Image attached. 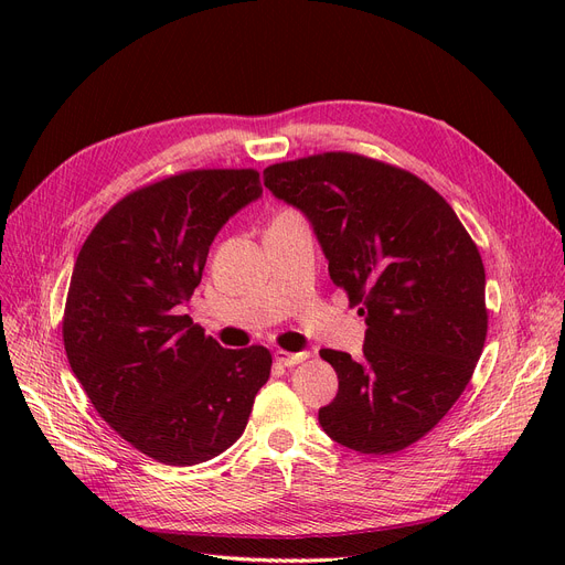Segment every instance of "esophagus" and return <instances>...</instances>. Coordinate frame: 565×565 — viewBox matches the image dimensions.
<instances>
[{
  "label": "esophagus",
  "mask_w": 565,
  "mask_h": 565,
  "mask_svg": "<svg viewBox=\"0 0 565 565\" xmlns=\"http://www.w3.org/2000/svg\"><path fill=\"white\" fill-rule=\"evenodd\" d=\"M305 360H309V352H286V350L275 352V362L281 366H295V364H302Z\"/></svg>",
  "instance_id": "obj_1"
}]
</instances>
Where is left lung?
Returning <instances> with one entry per match:
<instances>
[{"label":"left lung","mask_w":565,"mask_h":565,"mask_svg":"<svg viewBox=\"0 0 565 565\" xmlns=\"http://www.w3.org/2000/svg\"><path fill=\"white\" fill-rule=\"evenodd\" d=\"M263 185L309 220L330 277L366 318L362 360L322 348L339 375L322 430L394 454L460 398L488 332L483 260L454 207L422 178L364 156L273 164Z\"/></svg>","instance_id":"left-lung-1"}]
</instances>
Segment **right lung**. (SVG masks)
Here are the masks:
<instances>
[{
	"label": "right lung",
	"instance_id": "right-lung-1",
	"mask_svg": "<svg viewBox=\"0 0 565 565\" xmlns=\"http://www.w3.org/2000/svg\"><path fill=\"white\" fill-rule=\"evenodd\" d=\"M260 194L254 169L164 178L118 201L75 260L71 369L100 417L158 462L188 467L226 451L270 377L267 348H222L183 313L215 235Z\"/></svg>",
	"mask_w": 565,
	"mask_h": 565
}]
</instances>
